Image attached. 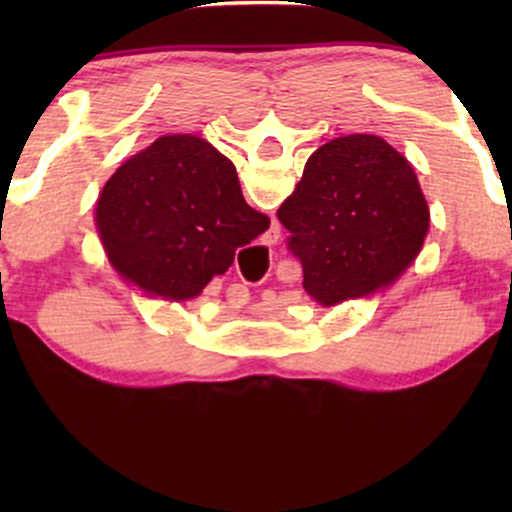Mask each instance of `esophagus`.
I'll return each instance as SVG.
<instances>
[{"label": "esophagus", "instance_id": "1", "mask_svg": "<svg viewBox=\"0 0 512 512\" xmlns=\"http://www.w3.org/2000/svg\"><path fill=\"white\" fill-rule=\"evenodd\" d=\"M269 243H276V240H279V226H272L269 228Z\"/></svg>", "mask_w": 512, "mask_h": 512}]
</instances>
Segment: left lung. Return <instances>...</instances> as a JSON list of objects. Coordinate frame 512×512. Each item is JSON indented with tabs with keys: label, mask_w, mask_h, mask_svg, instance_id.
Here are the masks:
<instances>
[{
	"label": "left lung",
	"mask_w": 512,
	"mask_h": 512,
	"mask_svg": "<svg viewBox=\"0 0 512 512\" xmlns=\"http://www.w3.org/2000/svg\"><path fill=\"white\" fill-rule=\"evenodd\" d=\"M303 264V289L322 308L385 291L419 257L431 211L411 163L375 134L313 151L276 211Z\"/></svg>",
	"instance_id": "8db88e82"
}]
</instances>
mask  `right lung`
<instances>
[{"label": "right lung", "mask_w": 512, "mask_h": 512, "mask_svg": "<svg viewBox=\"0 0 512 512\" xmlns=\"http://www.w3.org/2000/svg\"><path fill=\"white\" fill-rule=\"evenodd\" d=\"M96 228L108 262L144 296L192 301L269 228L236 166L199 134H166L105 182Z\"/></svg>", "instance_id": "add662e5"}]
</instances>
